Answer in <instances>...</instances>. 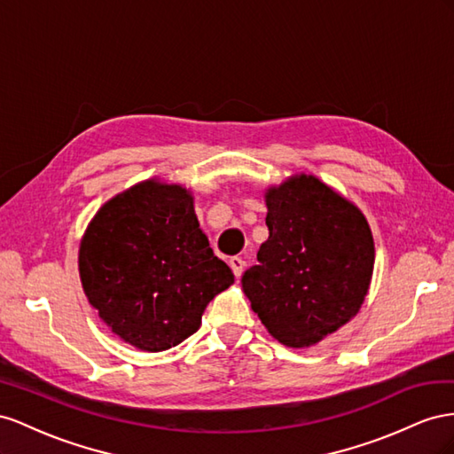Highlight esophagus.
<instances>
[{
  "label": "esophagus",
  "mask_w": 454,
  "mask_h": 454,
  "mask_svg": "<svg viewBox=\"0 0 454 454\" xmlns=\"http://www.w3.org/2000/svg\"><path fill=\"white\" fill-rule=\"evenodd\" d=\"M230 268H231V271H234L236 278H241L243 268H245V261L241 256H231L230 258Z\"/></svg>",
  "instance_id": "esophagus-1"
}]
</instances>
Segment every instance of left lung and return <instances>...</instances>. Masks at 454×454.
I'll return each instance as SVG.
<instances>
[{"label": "left lung", "instance_id": "left-lung-1", "mask_svg": "<svg viewBox=\"0 0 454 454\" xmlns=\"http://www.w3.org/2000/svg\"><path fill=\"white\" fill-rule=\"evenodd\" d=\"M268 239L245 271L243 293L285 346L325 339L364 304L374 266L367 218L314 175L266 190Z\"/></svg>", "mask_w": 454, "mask_h": 454}]
</instances>
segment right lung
<instances>
[{"mask_svg":"<svg viewBox=\"0 0 454 454\" xmlns=\"http://www.w3.org/2000/svg\"><path fill=\"white\" fill-rule=\"evenodd\" d=\"M77 262L90 306L142 352L186 340L207 304L234 283L200 228L192 193L155 178L100 207Z\"/></svg>","mask_w":454,"mask_h":454,"instance_id":"right-lung-1","label":"right lung"}]
</instances>
